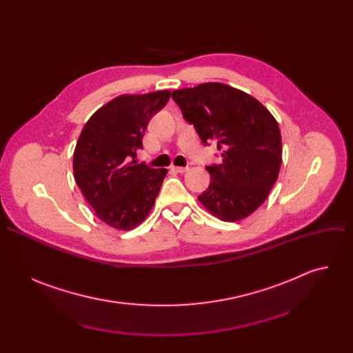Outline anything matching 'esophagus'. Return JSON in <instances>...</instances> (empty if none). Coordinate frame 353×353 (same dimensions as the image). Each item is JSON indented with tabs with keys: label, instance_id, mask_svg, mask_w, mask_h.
<instances>
[{
	"label": "esophagus",
	"instance_id": "esophagus-1",
	"mask_svg": "<svg viewBox=\"0 0 353 353\" xmlns=\"http://www.w3.org/2000/svg\"><path fill=\"white\" fill-rule=\"evenodd\" d=\"M172 170H174L177 173H184L188 170V168L187 166H172Z\"/></svg>",
	"mask_w": 353,
	"mask_h": 353
}]
</instances>
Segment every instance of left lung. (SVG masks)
<instances>
[{"instance_id": "obj_1", "label": "left lung", "mask_w": 353, "mask_h": 353, "mask_svg": "<svg viewBox=\"0 0 353 353\" xmlns=\"http://www.w3.org/2000/svg\"><path fill=\"white\" fill-rule=\"evenodd\" d=\"M187 123L204 145L222 150V163L210 165V187L198 195L212 215L234 222L267 199L282 163L278 123L257 99L219 82L172 92Z\"/></svg>"}]
</instances>
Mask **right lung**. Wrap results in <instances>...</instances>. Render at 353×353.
Returning a JSON list of instances; mask_svg holds the SVG:
<instances>
[{"mask_svg":"<svg viewBox=\"0 0 353 353\" xmlns=\"http://www.w3.org/2000/svg\"><path fill=\"white\" fill-rule=\"evenodd\" d=\"M169 90L123 94L100 108L85 124L74 152V177L96 216L130 230L152 210L166 169L138 163L149 120L161 112Z\"/></svg>","mask_w":353,"mask_h":353,"instance_id":"right-lung-1","label":"right lung"}]
</instances>
